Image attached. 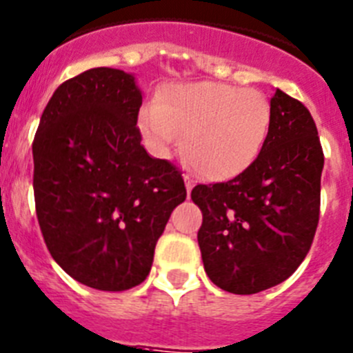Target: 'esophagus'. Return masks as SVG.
Masks as SVG:
<instances>
[{"mask_svg": "<svg viewBox=\"0 0 353 353\" xmlns=\"http://www.w3.org/2000/svg\"><path fill=\"white\" fill-rule=\"evenodd\" d=\"M183 180H185L187 194H190V190H192V187H194V179L190 176V174H183Z\"/></svg>", "mask_w": 353, "mask_h": 353, "instance_id": "obj_1", "label": "esophagus"}]
</instances>
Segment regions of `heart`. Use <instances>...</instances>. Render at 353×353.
I'll list each match as a JSON object with an SVG mask.
<instances>
[{"mask_svg": "<svg viewBox=\"0 0 353 353\" xmlns=\"http://www.w3.org/2000/svg\"><path fill=\"white\" fill-rule=\"evenodd\" d=\"M271 106L263 92L219 82L174 83L140 112L148 147L168 155L183 138L185 159L208 180H229L247 171L263 152Z\"/></svg>", "mask_w": 353, "mask_h": 353, "instance_id": "heart-1", "label": "heart"}]
</instances>
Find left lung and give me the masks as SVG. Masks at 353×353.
<instances>
[{
  "instance_id": "1",
  "label": "left lung",
  "mask_w": 353,
  "mask_h": 353,
  "mask_svg": "<svg viewBox=\"0 0 353 353\" xmlns=\"http://www.w3.org/2000/svg\"><path fill=\"white\" fill-rule=\"evenodd\" d=\"M268 140L254 164L228 182L196 185L205 271L216 287L255 294L282 283L313 243L324 152L312 113L276 89Z\"/></svg>"
}]
</instances>
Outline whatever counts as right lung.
<instances>
[{
  "mask_svg": "<svg viewBox=\"0 0 353 353\" xmlns=\"http://www.w3.org/2000/svg\"><path fill=\"white\" fill-rule=\"evenodd\" d=\"M140 106L134 77L92 68L57 87L34 134L45 245L71 278L98 290L143 282L171 212L187 196L182 173L141 145Z\"/></svg>",
  "mask_w": 353,
  "mask_h": 353,
  "instance_id": "obj_1",
  "label": "right lung"
}]
</instances>
